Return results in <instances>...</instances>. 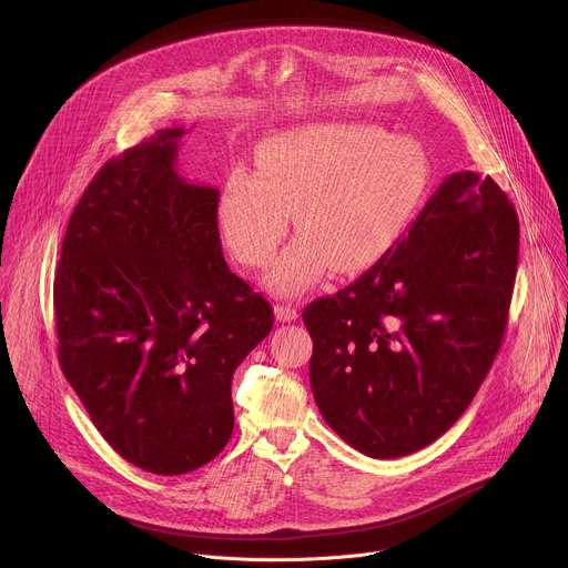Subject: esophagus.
Masks as SVG:
<instances>
[{"instance_id":"34e87169","label":"esophagus","mask_w":568,"mask_h":568,"mask_svg":"<svg viewBox=\"0 0 568 568\" xmlns=\"http://www.w3.org/2000/svg\"><path fill=\"white\" fill-rule=\"evenodd\" d=\"M274 312H276L278 321H296L298 318V310L292 303H278L274 307Z\"/></svg>"}]
</instances>
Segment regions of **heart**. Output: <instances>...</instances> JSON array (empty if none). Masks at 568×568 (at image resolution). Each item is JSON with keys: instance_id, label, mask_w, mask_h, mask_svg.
Here are the masks:
<instances>
[{"instance_id": "1", "label": "heart", "mask_w": 568, "mask_h": 568, "mask_svg": "<svg viewBox=\"0 0 568 568\" xmlns=\"http://www.w3.org/2000/svg\"><path fill=\"white\" fill-rule=\"evenodd\" d=\"M258 175L233 169L217 220L233 256L247 267L272 263L290 226L301 231L270 272V287L294 296L331 267L359 274L409 231L429 189L423 145L375 125L316 123L265 141Z\"/></svg>"}]
</instances>
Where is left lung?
Segmentation results:
<instances>
[{
  "mask_svg": "<svg viewBox=\"0 0 568 568\" xmlns=\"http://www.w3.org/2000/svg\"><path fill=\"white\" fill-rule=\"evenodd\" d=\"M517 258L519 220L499 184L449 175L388 256L303 310L321 416L373 458L440 438L501 348Z\"/></svg>",
  "mask_w": 568,
  "mask_h": 568,
  "instance_id": "1",
  "label": "left lung"
}]
</instances>
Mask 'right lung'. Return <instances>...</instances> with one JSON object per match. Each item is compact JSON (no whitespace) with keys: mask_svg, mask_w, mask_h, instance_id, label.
<instances>
[{"mask_svg":"<svg viewBox=\"0 0 568 568\" xmlns=\"http://www.w3.org/2000/svg\"><path fill=\"white\" fill-rule=\"evenodd\" d=\"M182 134L159 130L94 175L53 281L67 382L116 454L164 476L224 449L233 373L274 326L222 256L220 191L175 171Z\"/></svg>","mask_w":568,"mask_h":568,"instance_id":"1","label":"right lung"}]
</instances>
